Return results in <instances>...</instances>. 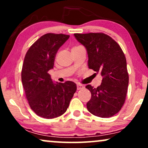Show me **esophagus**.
I'll use <instances>...</instances> for the list:
<instances>
[{"label":"esophagus","instance_id":"obj_1","mask_svg":"<svg viewBox=\"0 0 148 148\" xmlns=\"http://www.w3.org/2000/svg\"><path fill=\"white\" fill-rule=\"evenodd\" d=\"M85 88L84 85H81V84H77V90H82V89H84Z\"/></svg>","mask_w":148,"mask_h":148}]
</instances>
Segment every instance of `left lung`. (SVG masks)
<instances>
[{
	"label": "left lung",
	"instance_id": "1",
	"mask_svg": "<svg viewBox=\"0 0 148 148\" xmlns=\"http://www.w3.org/2000/svg\"><path fill=\"white\" fill-rule=\"evenodd\" d=\"M86 48L88 67L102 77V84L86 88L92 97L87 103L88 111L95 116L108 118L118 113L124 104L129 84L126 58L120 46L103 33L74 34Z\"/></svg>",
	"mask_w": 148,
	"mask_h": 148
}]
</instances>
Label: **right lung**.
Listing matches in <instances>:
<instances>
[{
  "label": "right lung",
  "instance_id": "obj_1",
  "mask_svg": "<svg viewBox=\"0 0 148 148\" xmlns=\"http://www.w3.org/2000/svg\"><path fill=\"white\" fill-rule=\"evenodd\" d=\"M69 36L46 34L32 44L24 58L21 81L26 98L32 110L42 118L63 114L77 90L74 82L54 83L48 73L56 52Z\"/></svg>",
  "mask_w": 148,
  "mask_h": 148
}]
</instances>
